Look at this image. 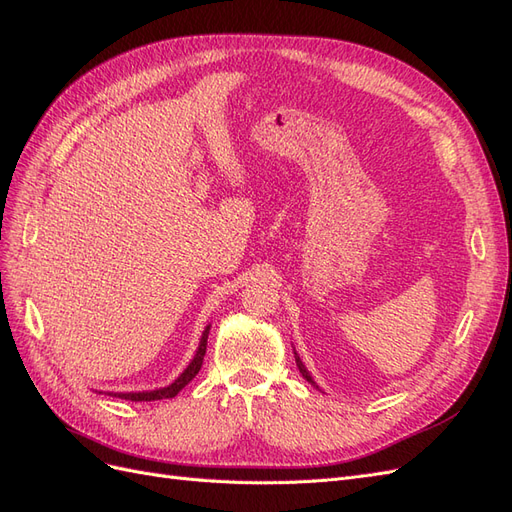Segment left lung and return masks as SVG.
<instances>
[{
	"label": "left lung",
	"mask_w": 512,
	"mask_h": 512,
	"mask_svg": "<svg viewBox=\"0 0 512 512\" xmlns=\"http://www.w3.org/2000/svg\"><path fill=\"white\" fill-rule=\"evenodd\" d=\"M294 359H297V367H299V371H301V376L309 382V384H314L316 386V382H314V378L312 376H309V371L305 369V365H303V361L299 359V356H297V352H294Z\"/></svg>",
	"instance_id": "1"
}]
</instances>
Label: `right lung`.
Listing matches in <instances>:
<instances>
[{"instance_id": "1", "label": "right lung", "mask_w": 512, "mask_h": 512, "mask_svg": "<svg viewBox=\"0 0 512 512\" xmlns=\"http://www.w3.org/2000/svg\"><path fill=\"white\" fill-rule=\"evenodd\" d=\"M209 329L211 327H207L205 331H203V337H200V344H198V350H196V354H194V359H192V363L183 369V374L173 382V384H168V386H164V389H156V391H141V393H108V395H113V397H121V399H128V401H158V399H170V397H175L185 384H188L190 380H194L196 378V374L200 371V367H203V356H205V352H207V337H209Z\"/></svg>"}]
</instances>
